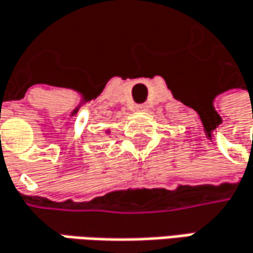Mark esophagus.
<instances>
[{
	"instance_id": "34e87169",
	"label": "esophagus",
	"mask_w": 253,
	"mask_h": 253,
	"mask_svg": "<svg viewBox=\"0 0 253 253\" xmlns=\"http://www.w3.org/2000/svg\"><path fill=\"white\" fill-rule=\"evenodd\" d=\"M136 110L137 112H147V104H139L137 107H136Z\"/></svg>"
}]
</instances>
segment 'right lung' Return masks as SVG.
<instances>
[{"label":"right lung","mask_w":253,"mask_h":253,"mask_svg":"<svg viewBox=\"0 0 253 253\" xmlns=\"http://www.w3.org/2000/svg\"><path fill=\"white\" fill-rule=\"evenodd\" d=\"M107 133H110V130H107Z\"/></svg>","instance_id":"1"}]
</instances>
